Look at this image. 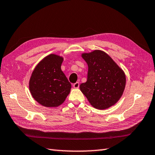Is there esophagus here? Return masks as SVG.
<instances>
[{
	"label": "esophagus",
	"instance_id": "34e87169",
	"mask_svg": "<svg viewBox=\"0 0 155 155\" xmlns=\"http://www.w3.org/2000/svg\"><path fill=\"white\" fill-rule=\"evenodd\" d=\"M73 87H74V88H76V89L78 88V87H79V83L77 82V83H74V84H73Z\"/></svg>",
	"mask_w": 155,
	"mask_h": 155
}]
</instances>
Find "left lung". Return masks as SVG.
I'll return each mask as SVG.
<instances>
[{
	"instance_id": "8db88e82",
	"label": "left lung",
	"mask_w": 155,
	"mask_h": 155,
	"mask_svg": "<svg viewBox=\"0 0 155 155\" xmlns=\"http://www.w3.org/2000/svg\"><path fill=\"white\" fill-rule=\"evenodd\" d=\"M88 65L87 80L80 90L90 103L98 109H105L119 101L124 90L123 70L105 52L96 50L82 54Z\"/></svg>"
}]
</instances>
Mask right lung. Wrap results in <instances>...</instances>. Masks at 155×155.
Masks as SVG:
<instances>
[{
  "mask_svg": "<svg viewBox=\"0 0 155 155\" xmlns=\"http://www.w3.org/2000/svg\"><path fill=\"white\" fill-rule=\"evenodd\" d=\"M63 60V57L57 54H49L37 65L31 74V95L44 107L59 106L70 91L71 84L61 69Z\"/></svg>",
  "mask_w": 155,
  "mask_h": 155,
  "instance_id": "right-lung-1",
  "label": "right lung"
}]
</instances>
